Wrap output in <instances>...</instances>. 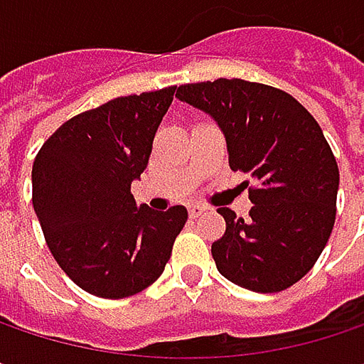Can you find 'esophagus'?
Instances as JSON below:
<instances>
[{"mask_svg": "<svg viewBox=\"0 0 364 364\" xmlns=\"http://www.w3.org/2000/svg\"><path fill=\"white\" fill-rule=\"evenodd\" d=\"M204 210H206V206H202V204H189V208H187L191 219H198L200 215H204Z\"/></svg>", "mask_w": 364, "mask_h": 364, "instance_id": "34e87169", "label": "esophagus"}]
</instances>
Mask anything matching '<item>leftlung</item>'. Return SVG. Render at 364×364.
Wrapping results in <instances>:
<instances>
[{
  "label": "left lung",
  "instance_id": "left-lung-1",
  "mask_svg": "<svg viewBox=\"0 0 364 364\" xmlns=\"http://www.w3.org/2000/svg\"><path fill=\"white\" fill-rule=\"evenodd\" d=\"M177 97L219 124L230 168L257 181L249 219L217 208V269L255 293L289 289L314 267L335 223L339 168L318 122L284 90L238 77L183 84Z\"/></svg>",
  "mask_w": 364,
  "mask_h": 364
}]
</instances>
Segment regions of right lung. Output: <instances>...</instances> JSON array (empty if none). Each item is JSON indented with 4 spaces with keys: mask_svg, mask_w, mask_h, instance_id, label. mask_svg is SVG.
<instances>
[{
    "mask_svg": "<svg viewBox=\"0 0 364 364\" xmlns=\"http://www.w3.org/2000/svg\"><path fill=\"white\" fill-rule=\"evenodd\" d=\"M175 90L84 111L37 151L31 181L41 232L60 269L90 295L122 299L154 284L187 221L185 206L156 213L130 193Z\"/></svg>",
    "mask_w": 364,
    "mask_h": 364,
    "instance_id": "add662e5",
    "label": "right lung"
}]
</instances>
